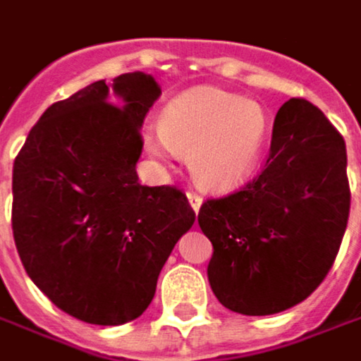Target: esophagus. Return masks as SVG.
<instances>
[{
	"instance_id": "1",
	"label": "esophagus",
	"mask_w": 361,
	"mask_h": 361,
	"mask_svg": "<svg viewBox=\"0 0 361 361\" xmlns=\"http://www.w3.org/2000/svg\"><path fill=\"white\" fill-rule=\"evenodd\" d=\"M188 202H190V206H192V210L194 212H198L202 206V198L196 194V192H188Z\"/></svg>"
}]
</instances>
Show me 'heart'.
<instances>
[{
    "label": "heart",
    "instance_id": "b5f03b06",
    "mask_svg": "<svg viewBox=\"0 0 361 361\" xmlns=\"http://www.w3.org/2000/svg\"><path fill=\"white\" fill-rule=\"evenodd\" d=\"M267 126V114L257 102L200 87L171 99L161 112L159 130L147 128L142 145L159 159L171 153L188 157L202 188L231 192L255 171Z\"/></svg>",
    "mask_w": 361,
    "mask_h": 361
}]
</instances>
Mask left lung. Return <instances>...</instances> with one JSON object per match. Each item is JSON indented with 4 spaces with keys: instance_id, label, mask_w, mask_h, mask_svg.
<instances>
[{
    "instance_id": "8db88e82",
    "label": "left lung",
    "mask_w": 361,
    "mask_h": 361,
    "mask_svg": "<svg viewBox=\"0 0 361 361\" xmlns=\"http://www.w3.org/2000/svg\"><path fill=\"white\" fill-rule=\"evenodd\" d=\"M345 140L307 99L278 110L262 173L202 204L212 243L208 282L233 312L264 317L302 302L325 280L350 216Z\"/></svg>"
}]
</instances>
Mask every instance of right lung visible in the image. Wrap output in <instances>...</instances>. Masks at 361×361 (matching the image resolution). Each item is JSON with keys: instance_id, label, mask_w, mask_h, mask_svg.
I'll return each instance as SVG.
<instances>
[{"instance_id": "right-lung-1", "label": "right lung", "mask_w": 361, "mask_h": 361, "mask_svg": "<svg viewBox=\"0 0 361 361\" xmlns=\"http://www.w3.org/2000/svg\"><path fill=\"white\" fill-rule=\"evenodd\" d=\"M153 75H118L53 104L11 176V228L26 274L54 307L114 327L151 305L161 269L196 221L185 194L138 183Z\"/></svg>"}]
</instances>
